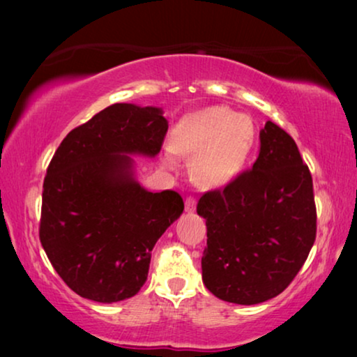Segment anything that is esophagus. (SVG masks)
<instances>
[{
	"mask_svg": "<svg viewBox=\"0 0 357 357\" xmlns=\"http://www.w3.org/2000/svg\"><path fill=\"white\" fill-rule=\"evenodd\" d=\"M195 206H197V202H195L193 197H188L187 199H185V211L193 213L195 211Z\"/></svg>",
	"mask_w": 357,
	"mask_h": 357,
	"instance_id": "esophagus-1",
	"label": "esophagus"
}]
</instances>
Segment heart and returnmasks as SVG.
<instances>
[{
	"label": "heart",
	"mask_w": 357,
	"mask_h": 357,
	"mask_svg": "<svg viewBox=\"0 0 357 357\" xmlns=\"http://www.w3.org/2000/svg\"><path fill=\"white\" fill-rule=\"evenodd\" d=\"M257 138L255 123L245 114L209 105L185 115L170 133L162 164L178 167V155H193V177L203 187L219 188L234 182L245 167Z\"/></svg>",
	"instance_id": "obj_1"
}]
</instances>
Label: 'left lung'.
I'll return each instance as SVG.
<instances>
[{"mask_svg":"<svg viewBox=\"0 0 357 357\" xmlns=\"http://www.w3.org/2000/svg\"><path fill=\"white\" fill-rule=\"evenodd\" d=\"M206 221L203 282L221 301L253 305L289 286L315 242L309 167L284 130L266 121L253 167L197 204Z\"/></svg>","mask_w":357,"mask_h":357,"instance_id":"left-lung-1","label":"left lung"}]
</instances>
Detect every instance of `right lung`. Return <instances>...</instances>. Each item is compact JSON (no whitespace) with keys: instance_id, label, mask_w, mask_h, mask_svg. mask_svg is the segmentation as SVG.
I'll return each mask as SVG.
<instances>
[{"instance_id":"add662e5","label":"right lung","mask_w":357,"mask_h":357,"mask_svg":"<svg viewBox=\"0 0 357 357\" xmlns=\"http://www.w3.org/2000/svg\"><path fill=\"white\" fill-rule=\"evenodd\" d=\"M169 121L159 107L114 104L58 146L43 180L40 242L76 294L112 304L138 294L151 252L183 213L177 192L146 190L133 155L155 158Z\"/></svg>"}]
</instances>
